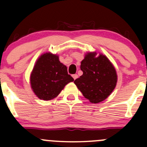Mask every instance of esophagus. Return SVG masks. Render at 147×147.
Masks as SVG:
<instances>
[{
	"label": "esophagus",
	"mask_w": 147,
	"mask_h": 147,
	"mask_svg": "<svg viewBox=\"0 0 147 147\" xmlns=\"http://www.w3.org/2000/svg\"><path fill=\"white\" fill-rule=\"evenodd\" d=\"M72 78H73V79H74V80H76L77 78H78V75H77V74H75V75H72Z\"/></svg>",
	"instance_id": "esophagus-1"
}]
</instances>
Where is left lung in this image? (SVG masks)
<instances>
[{
    "mask_svg": "<svg viewBox=\"0 0 147 147\" xmlns=\"http://www.w3.org/2000/svg\"><path fill=\"white\" fill-rule=\"evenodd\" d=\"M86 55L81 62L83 75L74 81L83 96L92 103L105 100L116 87L117 76L115 67L103 55Z\"/></svg>",
    "mask_w": 147,
    "mask_h": 147,
    "instance_id": "left-lung-1",
    "label": "left lung"
}]
</instances>
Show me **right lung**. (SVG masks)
<instances>
[{"mask_svg": "<svg viewBox=\"0 0 147 147\" xmlns=\"http://www.w3.org/2000/svg\"><path fill=\"white\" fill-rule=\"evenodd\" d=\"M74 79L67 67L51 53L42 55L37 60L30 75L31 87L40 99L50 100L57 97L67 83Z\"/></svg>", "mask_w": 147, "mask_h": 147, "instance_id": "obj_1", "label": "right lung"}]
</instances>
